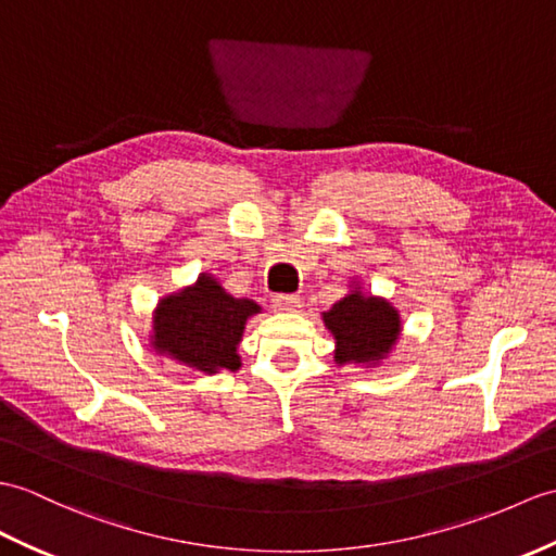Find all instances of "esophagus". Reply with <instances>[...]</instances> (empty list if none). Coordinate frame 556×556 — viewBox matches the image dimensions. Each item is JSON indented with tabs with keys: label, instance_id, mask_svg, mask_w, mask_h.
<instances>
[{
	"label": "esophagus",
	"instance_id": "1",
	"mask_svg": "<svg viewBox=\"0 0 556 556\" xmlns=\"http://www.w3.org/2000/svg\"><path fill=\"white\" fill-rule=\"evenodd\" d=\"M273 307H275V313L289 315V313H299V309L303 307V303H301L299 295H275Z\"/></svg>",
	"mask_w": 556,
	"mask_h": 556
}]
</instances>
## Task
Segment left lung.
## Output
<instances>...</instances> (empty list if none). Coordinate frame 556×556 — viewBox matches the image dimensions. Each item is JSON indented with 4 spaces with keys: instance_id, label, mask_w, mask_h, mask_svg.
I'll list each match as a JSON object with an SVG mask.
<instances>
[{
    "instance_id": "left-lung-1",
    "label": "left lung",
    "mask_w": 556,
    "mask_h": 556,
    "mask_svg": "<svg viewBox=\"0 0 556 556\" xmlns=\"http://www.w3.org/2000/svg\"><path fill=\"white\" fill-rule=\"evenodd\" d=\"M321 321L333 337V363L339 367L377 369L403 337L400 309L383 295L367 293L357 279L348 283L341 301L321 313Z\"/></svg>"
}]
</instances>
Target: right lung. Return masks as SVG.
Masks as SVG:
<instances>
[{
    "label": "right lung",
    "instance_id": "obj_1",
    "mask_svg": "<svg viewBox=\"0 0 556 556\" xmlns=\"http://www.w3.org/2000/svg\"><path fill=\"white\" fill-rule=\"evenodd\" d=\"M253 299H237L211 273L165 293L151 315L149 345L159 357L213 377L241 367L239 343L247 321L261 315Z\"/></svg>",
    "mask_w": 556,
    "mask_h": 556
}]
</instances>
